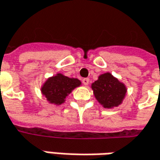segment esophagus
Returning a JSON list of instances; mask_svg holds the SVG:
<instances>
[{
  "label": "esophagus",
  "mask_w": 160,
  "mask_h": 160,
  "mask_svg": "<svg viewBox=\"0 0 160 160\" xmlns=\"http://www.w3.org/2000/svg\"><path fill=\"white\" fill-rule=\"evenodd\" d=\"M82 83L85 86H88V83H89V80H88V78H84V79L82 80Z\"/></svg>",
  "instance_id": "esophagus-1"
}]
</instances>
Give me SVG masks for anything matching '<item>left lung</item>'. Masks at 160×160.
I'll list each match as a JSON object with an SVG mask.
<instances>
[{
  "label": "left lung",
  "mask_w": 160,
  "mask_h": 160,
  "mask_svg": "<svg viewBox=\"0 0 160 160\" xmlns=\"http://www.w3.org/2000/svg\"><path fill=\"white\" fill-rule=\"evenodd\" d=\"M91 88L97 102L105 109L120 105L128 92L124 83L110 72L99 75L97 80L91 84Z\"/></svg>",
  "instance_id": "left-lung-1"
}]
</instances>
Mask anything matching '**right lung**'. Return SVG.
Here are the masks:
<instances>
[{"instance_id":"right-lung-1","label":"right lung","mask_w":160,"mask_h":160,"mask_svg":"<svg viewBox=\"0 0 160 160\" xmlns=\"http://www.w3.org/2000/svg\"><path fill=\"white\" fill-rule=\"evenodd\" d=\"M81 86V81L70 78L62 73H57L48 78L41 87V92L47 101L54 105H61L73 89Z\"/></svg>"}]
</instances>
